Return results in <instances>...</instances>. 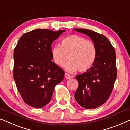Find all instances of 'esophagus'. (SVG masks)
Returning <instances> with one entry per match:
<instances>
[{"instance_id": "obj_1", "label": "esophagus", "mask_w": 130, "mask_h": 130, "mask_svg": "<svg viewBox=\"0 0 130 130\" xmlns=\"http://www.w3.org/2000/svg\"><path fill=\"white\" fill-rule=\"evenodd\" d=\"M64 76H65L66 78H67V79H70V78H71V76H70L69 74H67V73H65Z\"/></svg>"}]
</instances>
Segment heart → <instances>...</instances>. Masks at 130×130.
<instances>
[{
  "label": "heart",
  "mask_w": 130,
  "mask_h": 130,
  "mask_svg": "<svg viewBox=\"0 0 130 130\" xmlns=\"http://www.w3.org/2000/svg\"><path fill=\"white\" fill-rule=\"evenodd\" d=\"M61 46L56 45L52 49L53 60L58 66H64L70 73L77 70L83 73L90 70L93 66L97 57L95 45L91 41L76 35H70L61 40Z\"/></svg>",
  "instance_id": "b5f03b06"
}]
</instances>
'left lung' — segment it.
<instances>
[{
    "label": "left lung",
    "mask_w": 130,
    "mask_h": 130,
    "mask_svg": "<svg viewBox=\"0 0 130 130\" xmlns=\"http://www.w3.org/2000/svg\"><path fill=\"white\" fill-rule=\"evenodd\" d=\"M75 30L88 36L97 49L96 60L91 69L75 77L78 83L75 99L83 108H95L106 102L113 89L117 74L116 52L105 36L88 29Z\"/></svg>",
    "instance_id": "obj_1"
}]
</instances>
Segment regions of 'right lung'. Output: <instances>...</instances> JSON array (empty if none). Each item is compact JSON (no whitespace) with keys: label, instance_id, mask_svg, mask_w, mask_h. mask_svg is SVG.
I'll return each instance as SVG.
<instances>
[{"label":"right lung","instance_id":"1","mask_svg":"<svg viewBox=\"0 0 130 130\" xmlns=\"http://www.w3.org/2000/svg\"><path fill=\"white\" fill-rule=\"evenodd\" d=\"M64 30L36 29L23 34L14 50L13 78L24 102L41 108L50 102L64 71L52 60V44Z\"/></svg>","mask_w":130,"mask_h":130}]
</instances>
